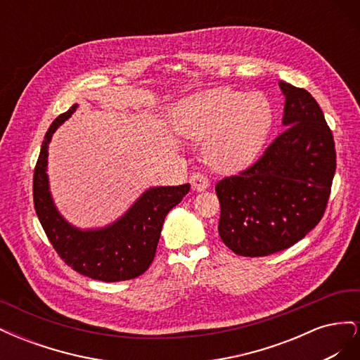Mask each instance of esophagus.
Returning a JSON list of instances; mask_svg holds the SVG:
<instances>
[{
  "label": "esophagus",
  "instance_id": "esophagus-1",
  "mask_svg": "<svg viewBox=\"0 0 360 360\" xmlns=\"http://www.w3.org/2000/svg\"><path fill=\"white\" fill-rule=\"evenodd\" d=\"M191 184H192L193 191L201 192V191L209 188V179H207L205 174L195 172V174H192V177H191Z\"/></svg>",
  "mask_w": 360,
  "mask_h": 360
}]
</instances>
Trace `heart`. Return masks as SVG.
I'll return each instance as SVG.
<instances>
[{
  "label": "heart",
  "instance_id": "b5f03b06",
  "mask_svg": "<svg viewBox=\"0 0 360 360\" xmlns=\"http://www.w3.org/2000/svg\"><path fill=\"white\" fill-rule=\"evenodd\" d=\"M176 124L191 139H207L204 155L222 172H237L257 160L274 126L267 97L231 89L195 94L177 106Z\"/></svg>",
  "mask_w": 360,
  "mask_h": 360
}]
</instances>
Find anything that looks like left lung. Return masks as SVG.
Masks as SVG:
<instances>
[{"label":"left lung","mask_w":360,"mask_h":360,"mask_svg":"<svg viewBox=\"0 0 360 360\" xmlns=\"http://www.w3.org/2000/svg\"><path fill=\"white\" fill-rule=\"evenodd\" d=\"M287 129L252 167L216 184L219 236L234 254L264 257L307 236L324 214L336 169L332 130L317 101L279 82Z\"/></svg>","instance_id":"8db88e82"}]
</instances>
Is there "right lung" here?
<instances>
[{"label":"right lung","instance_id":"add662e5","mask_svg":"<svg viewBox=\"0 0 360 360\" xmlns=\"http://www.w3.org/2000/svg\"><path fill=\"white\" fill-rule=\"evenodd\" d=\"M73 105L49 126L32 179V198L39 221L57 254L78 274L105 282L134 279L153 263L163 221L191 189V184L150 188L111 225L79 230L57 210L49 192L48 146L56 130L76 111Z\"/></svg>","mask_w":360,"mask_h":360}]
</instances>
